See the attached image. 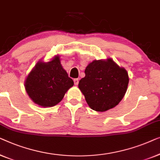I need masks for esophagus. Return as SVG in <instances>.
Returning a JSON list of instances; mask_svg holds the SVG:
<instances>
[{"mask_svg":"<svg viewBox=\"0 0 160 160\" xmlns=\"http://www.w3.org/2000/svg\"><path fill=\"white\" fill-rule=\"evenodd\" d=\"M78 82H79V80H78V78H76V79H74V83H75V85H78Z\"/></svg>","mask_w":160,"mask_h":160,"instance_id":"esophagus-1","label":"esophagus"}]
</instances>
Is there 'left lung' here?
Returning a JSON list of instances; mask_svg holds the SVG:
<instances>
[{"mask_svg": "<svg viewBox=\"0 0 160 160\" xmlns=\"http://www.w3.org/2000/svg\"><path fill=\"white\" fill-rule=\"evenodd\" d=\"M85 73L78 87L92 109L105 112L124 97L129 82L128 72L111 58L94 60L88 65Z\"/></svg>", "mask_w": 160, "mask_h": 160, "instance_id": "obj_1", "label": "left lung"}]
</instances>
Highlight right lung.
<instances>
[{
	"mask_svg": "<svg viewBox=\"0 0 160 160\" xmlns=\"http://www.w3.org/2000/svg\"><path fill=\"white\" fill-rule=\"evenodd\" d=\"M73 85L57 56L51 62H40L35 65L27 78L25 89L35 103L48 107L60 102Z\"/></svg>",
	"mask_w": 160,
	"mask_h": 160,
	"instance_id": "right-lung-1",
	"label": "right lung"
}]
</instances>
